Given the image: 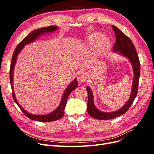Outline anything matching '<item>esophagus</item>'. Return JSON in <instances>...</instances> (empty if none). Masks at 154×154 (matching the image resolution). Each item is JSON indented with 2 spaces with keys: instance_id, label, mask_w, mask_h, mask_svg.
I'll use <instances>...</instances> for the list:
<instances>
[{
  "instance_id": "1",
  "label": "esophagus",
  "mask_w": 154,
  "mask_h": 154,
  "mask_svg": "<svg viewBox=\"0 0 154 154\" xmlns=\"http://www.w3.org/2000/svg\"><path fill=\"white\" fill-rule=\"evenodd\" d=\"M77 79H78V82L79 83H84L87 80V75L85 72H80L78 74Z\"/></svg>"
}]
</instances>
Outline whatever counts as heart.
<instances>
[{"label":"heart","mask_w":154,"mask_h":154,"mask_svg":"<svg viewBox=\"0 0 154 154\" xmlns=\"http://www.w3.org/2000/svg\"><path fill=\"white\" fill-rule=\"evenodd\" d=\"M85 44L87 47L93 48L91 53V60L97 62L108 53L110 48L111 40L108 36L102 35L100 32H94L88 35Z\"/></svg>","instance_id":"obj_1"}]
</instances>
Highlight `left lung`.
<instances>
[{"label":"left lung","mask_w":154,"mask_h":154,"mask_svg":"<svg viewBox=\"0 0 154 154\" xmlns=\"http://www.w3.org/2000/svg\"><path fill=\"white\" fill-rule=\"evenodd\" d=\"M112 28L116 37V44L113 47V51L114 53H118L119 54L128 58L132 64L134 71L132 87L129 100L122 108L111 112H104L96 108L94 103V98H93L94 96L91 88L89 87H87L86 90L88 95L87 103L88 113L92 118L100 120H107L117 118L127 112L137 96L139 76H140V63L132 42L117 27L112 26Z\"/></svg>","instance_id":"1"}]
</instances>
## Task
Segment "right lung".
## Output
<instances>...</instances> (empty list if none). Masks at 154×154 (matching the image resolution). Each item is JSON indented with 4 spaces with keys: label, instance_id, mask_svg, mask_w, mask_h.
Wrapping results in <instances>:
<instances>
[{
    "label": "right lung",
    "instance_id": "obj_1",
    "mask_svg": "<svg viewBox=\"0 0 154 154\" xmlns=\"http://www.w3.org/2000/svg\"><path fill=\"white\" fill-rule=\"evenodd\" d=\"M58 29V26H48L45 27H42V28L37 29L34 31H31L30 33L26 36L25 38L23 39L18 44L17 48L14 51V53L12 56V60H11V63L10 66V83L12 88V95H13V98L15 101V103L17 104V105L19 106V108L21 109V110L23 112L27 117H28L29 119L38 121V122H53V121L58 120L60 118H62L63 115H64V109L66 108V103H67V100L69 94H71V92L75 89V88L78 87V83L76 79H74V80L70 83L68 85V87L66 88V89L65 90L62 96V98L61 101H60V103L59 106L57 107V109H55L52 112H51L48 114L45 115H35V114H32L29 112H27L18 103L16 99V96L15 92H14V88H13V71H14V68H15V66L16 63L17 59L18 57V55L19 54L20 51L24 47V45L29 44L30 43L33 42L35 40H36L37 38H39V37L42 35H43L46 33H50V32H53L57 31Z\"/></svg>",
    "mask_w": 154,
    "mask_h": 154
}]
</instances>
